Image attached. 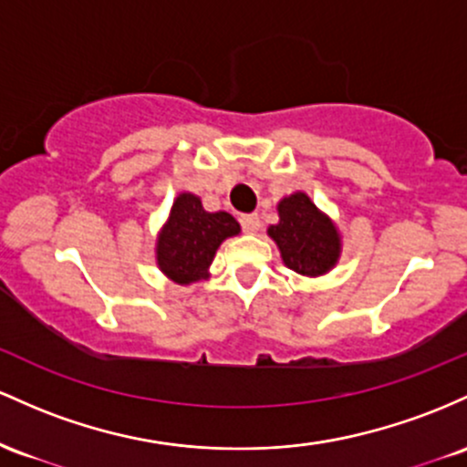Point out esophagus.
<instances>
[{
	"label": "esophagus",
	"mask_w": 467,
	"mask_h": 467,
	"mask_svg": "<svg viewBox=\"0 0 467 467\" xmlns=\"http://www.w3.org/2000/svg\"><path fill=\"white\" fill-rule=\"evenodd\" d=\"M240 224L247 234H255L260 229V216L258 213H244V216H240Z\"/></svg>",
	"instance_id": "obj_1"
}]
</instances>
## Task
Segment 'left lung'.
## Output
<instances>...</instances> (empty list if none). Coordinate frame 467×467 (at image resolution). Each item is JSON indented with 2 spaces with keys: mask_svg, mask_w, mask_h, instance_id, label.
<instances>
[{
  "mask_svg": "<svg viewBox=\"0 0 467 467\" xmlns=\"http://www.w3.org/2000/svg\"><path fill=\"white\" fill-rule=\"evenodd\" d=\"M280 223L266 234L275 240L282 262L300 275L317 277L328 274L342 254V235L327 213L304 192H296L277 202Z\"/></svg>",
  "mask_w": 467,
  "mask_h": 467,
  "instance_id": "8db88e82",
  "label": "left lung"
}]
</instances>
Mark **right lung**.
<instances>
[{"instance_id":"obj_1","label":"right lung","mask_w":467,"mask_h":467,"mask_svg":"<svg viewBox=\"0 0 467 467\" xmlns=\"http://www.w3.org/2000/svg\"><path fill=\"white\" fill-rule=\"evenodd\" d=\"M238 234L240 224L232 213L205 212L201 198L182 192L156 240V265L176 285L207 280L223 240Z\"/></svg>"}]
</instances>
